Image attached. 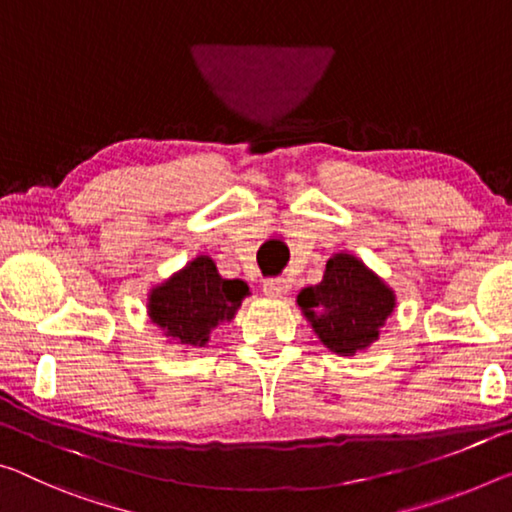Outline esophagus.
I'll return each mask as SVG.
<instances>
[{"label":"esophagus","mask_w":512,"mask_h":512,"mask_svg":"<svg viewBox=\"0 0 512 512\" xmlns=\"http://www.w3.org/2000/svg\"><path fill=\"white\" fill-rule=\"evenodd\" d=\"M262 289L269 298H282V296L289 294L291 285H289V280H285V278H271V280H264Z\"/></svg>","instance_id":"34e87169"}]
</instances>
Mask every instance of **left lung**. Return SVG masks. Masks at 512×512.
<instances>
[{
  "label": "left lung",
  "mask_w": 512,
  "mask_h": 512,
  "mask_svg": "<svg viewBox=\"0 0 512 512\" xmlns=\"http://www.w3.org/2000/svg\"><path fill=\"white\" fill-rule=\"evenodd\" d=\"M298 305L332 353L353 355L376 342L396 300L358 257L339 253L328 259L319 285L300 291Z\"/></svg>",
  "instance_id": "obj_1"
}]
</instances>
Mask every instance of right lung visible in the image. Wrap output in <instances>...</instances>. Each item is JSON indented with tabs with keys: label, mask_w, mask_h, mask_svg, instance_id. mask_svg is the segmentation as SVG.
<instances>
[{
	"label": "right lung",
	"mask_w": 512,
	"mask_h": 512,
	"mask_svg": "<svg viewBox=\"0 0 512 512\" xmlns=\"http://www.w3.org/2000/svg\"><path fill=\"white\" fill-rule=\"evenodd\" d=\"M248 285L218 275L209 257H196L164 285L150 291V321L180 344L205 346L218 323L232 321Z\"/></svg>",
	"instance_id": "add662e5"
}]
</instances>
